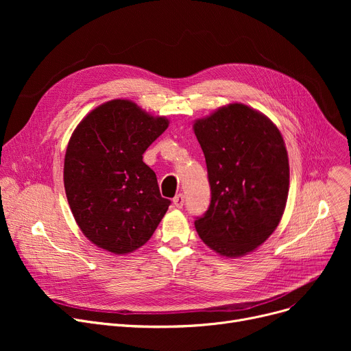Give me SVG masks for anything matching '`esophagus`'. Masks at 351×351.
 Instances as JSON below:
<instances>
[{
  "mask_svg": "<svg viewBox=\"0 0 351 351\" xmlns=\"http://www.w3.org/2000/svg\"><path fill=\"white\" fill-rule=\"evenodd\" d=\"M173 205L178 208V209H182L183 205H185V195L183 193H179L173 197Z\"/></svg>",
  "mask_w": 351,
  "mask_h": 351,
  "instance_id": "esophagus-1",
  "label": "esophagus"
}]
</instances>
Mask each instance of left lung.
I'll return each instance as SVG.
<instances>
[{"instance_id":"8db88e82","label":"left lung","mask_w":351,"mask_h":351,"mask_svg":"<svg viewBox=\"0 0 351 351\" xmlns=\"http://www.w3.org/2000/svg\"><path fill=\"white\" fill-rule=\"evenodd\" d=\"M210 186L208 210L196 217L199 237L226 257L243 256L278 228L289 193L283 138L263 114L230 104L193 125Z\"/></svg>"}]
</instances>
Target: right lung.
Wrapping results in <instances>:
<instances>
[{
  "mask_svg": "<svg viewBox=\"0 0 351 351\" xmlns=\"http://www.w3.org/2000/svg\"><path fill=\"white\" fill-rule=\"evenodd\" d=\"M169 122L134 102L109 101L73 131L65 154L64 186L82 233L110 253L134 252L149 241L171 200L142 160Z\"/></svg>",
  "mask_w": 351,
  "mask_h": 351,
  "instance_id": "1",
  "label": "right lung"
}]
</instances>
